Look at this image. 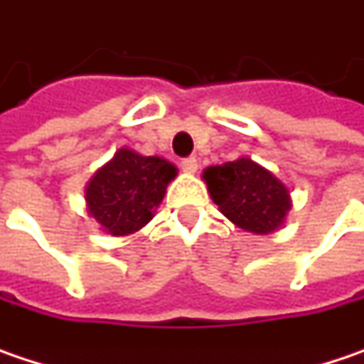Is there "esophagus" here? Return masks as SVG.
<instances>
[{
  "label": "esophagus",
  "mask_w": 364,
  "mask_h": 364,
  "mask_svg": "<svg viewBox=\"0 0 364 364\" xmlns=\"http://www.w3.org/2000/svg\"><path fill=\"white\" fill-rule=\"evenodd\" d=\"M180 168L184 169L186 173H195L196 169H198V164H196L195 157H186V159L180 161Z\"/></svg>",
  "instance_id": "34e87169"
}]
</instances>
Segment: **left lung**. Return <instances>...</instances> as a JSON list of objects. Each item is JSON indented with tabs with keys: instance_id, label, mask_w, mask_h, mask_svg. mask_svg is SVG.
I'll return each instance as SVG.
<instances>
[{
	"instance_id": "left-lung-1",
	"label": "left lung",
	"mask_w": 364,
	"mask_h": 364,
	"mask_svg": "<svg viewBox=\"0 0 364 364\" xmlns=\"http://www.w3.org/2000/svg\"><path fill=\"white\" fill-rule=\"evenodd\" d=\"M203 178L221 213L250 234L275 232L292 207L286 184L250 157L211 166Z\"/></svg>"
}]
</instances>
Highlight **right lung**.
<instances>
[{
	"mask_svg": "<svg viewBox=\"0 0 364 364\" xmlns=\"http://www.w3.org/2000/svg\"><path fill=\"white\" fill-rule=\"evenodd\" d=\"M176 173L168 159L144 157L124 146L87 184L89 215L112 236L134 234L153 220Z\"/></svg>",
	"mask_w": 364,
	"mask_h": 364,
	"instance_id": "right-lung-1",
	"label": "right lung"
}]
</instances>
